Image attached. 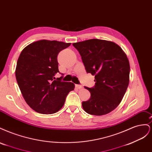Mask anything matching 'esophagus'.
<instances>
[{
	"mask_svg": "<svg viewBox=\"0 0 152 152\" xmlns=\"http://www.w3.org/2000/svg\"><path fill=\"white\" fill-rule=\"evenodd\" d=\"M75 87L77 89H82V86H81V85H79V84H76L75 85Z\"/></svg>",
	"mask_w": 152,
	"mask_h": 152,
	"instance_id": "obj_1",
	"label": "esophagus"
}]
</instances>
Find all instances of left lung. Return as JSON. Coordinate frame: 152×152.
Instances as JSON below:
<instances>
[{"label": "left lung", "mask_w": 152, "mask_h": 152, "mask_svg": "<svg viewBox=\"0 0 152 152\" xmlns=\"http://www.w3.org/2000/svg\"><path fill=\"white\" fill-rule=\"evenodd\" d=\"M73 45L80 53L87 73L95 76V86L84 87L91 98L82 102V108L94 115L111 112L122 102L129 82L130 65L126 53L115 42L97 39Z\"/></svg>", "instance_id": "left-lung-1"}]
</instances>
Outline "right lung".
I'll return each mask as SVG.
<instances>
[{
	"instance_id": "right-lung-1",
	"label": "right lung",
	"mask_w": 152,
	"mask_h": 152,
	"mask_svg": "<svg viewBox=\"0 0 152 152\" xmlns=\"http://www.w3.org/2000/svg\"><path fill=\"white\" fill-rule=\"evenodd\" d=\"M71 43L40 40L25 47L18 58L16 79L23 97L36 112L53 114L65 104L66 96L75 88L72 82L56 80L59 72L57 56Z\"/></svg>"
}]
</instances>
